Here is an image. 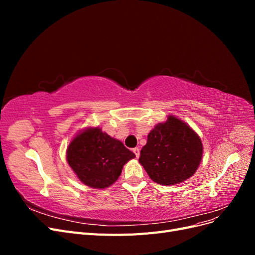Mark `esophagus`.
I'll list each match as a JSON object with an SVG mask.
<instances>
[{
    "instance_id": "1",
    "label": "esophagus",
    "mask_w": 255,
    "mask_h": 255,
    "mask_svg": "<svg viewBox=\"0 0 255 255\" xmlns=\"http://www.w3.org/2000/svg\"><path fill=\"white\" fill-rule=\"evenodd\" d=\"M133 152L135 153L136 157H139V155H140V150H139V148H134V149H133Z\"/></svg>"
}]
</instances>
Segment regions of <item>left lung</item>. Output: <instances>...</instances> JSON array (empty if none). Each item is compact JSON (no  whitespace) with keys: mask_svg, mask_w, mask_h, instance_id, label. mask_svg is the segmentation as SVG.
Returning a JSON list of instances; mask_svg holds the SVG:
<instances>
[{"mask_svg":"<svg viewBox=\"0 0 255 255\" xmlns=\"http://www.w3.org/2000/svg\"><path fill=\"white\" fill-rule=\"evenodd\" d=\"M202 153L203 145L195 130L169 116L165 123H159L149 133L139 163L154 182L174 185L196 172Z\"/></svg>","mask_w":255,"mask_h":255,"instance_id":"obj_1","label":"left lung"}]
</instances>
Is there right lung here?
Returning a JSON list of instances; mask_svg holds the SVG:
<instances>
[{
	"label": "right lung",
	"instance_id": "right-lung-1",
	"mask_svg": "<svg viewBox=\"0 0 255 255\" xmlns=\"http://www.w3.org/2000/svg\"><path fill=\"white\" fill-rule=\"evenodd\" d=\"M135 157L121 141L103 133L101 128H87L69 144L67 160L80 181L92 188H106L118 180L123 165Z\"/></svg>",
	"mask_w": 255,
	"mask_h": 255
}]
</instances>
